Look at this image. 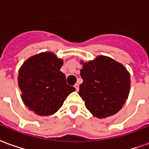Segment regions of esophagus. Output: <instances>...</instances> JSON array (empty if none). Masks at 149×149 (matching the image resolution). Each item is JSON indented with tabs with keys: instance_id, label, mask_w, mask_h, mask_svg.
Instances as JSON below:
<instances>
[{
	"instance_id": "esophagus-1",
	"label": "esophagus",
	"mask_w": 149,
	"mask_h": 149,
	"mask_svg": "<svg viewBox=\"0 0 149 149\" xmlns=\"http://www.w3.org/2000/svg\"><path fill=\"white\" fill-rule=\"evenodd\" d=\"M74 87H75V88H76V90H77V91H79V84H78V83L74 85Z\"/></svg>"
}]
</instances>
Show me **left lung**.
<instances>
[{
    "mask_svg": "<svg viewBox=\"0 0 149 149\" xmlns=\"http://www.w3.org/2000/svg\"><path fill=\"white\" fill-rule=\"evenodd\" d=\"M83 83L79 95L87 109L98 118L114 115L122 109L130 91V75L122 64L107 56L84 62Z\"/></svg>",
    "mask_w": 149,
    "mask_h": 149,
    "instance_id": "left-lung-1",
    "label": "left lung"
}]
</instances>
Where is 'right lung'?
Segmentation results:
<instances>
[{
  "mask_svg": "<svg viewBox=\"0 0 149 149\" xmlns=\"http://www.w3.org/2000/svg\"><path fill=\"white\" fill-rule=\"evenodd\" d=\"M62 65L63 59L52 52H42L27 59L19 69L22 100L38 115L56 113L66 97L76 90L66 83L65 76L60 71Z\"/></svg>",
  "mask_w": 149,
  "mask_h": 149,
  "instance_id": "1",
  "label": "right lung"
}]
</instances>
